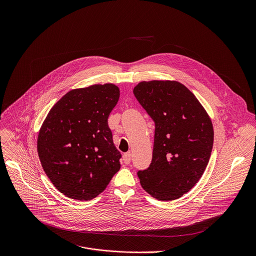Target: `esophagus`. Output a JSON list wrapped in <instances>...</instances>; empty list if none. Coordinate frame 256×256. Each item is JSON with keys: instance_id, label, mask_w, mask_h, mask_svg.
I'll use <instances>...</instances> for the list:
<instances>
[{"instance_id": "obj_1", "label": "esophagus", "mask_w": 256, "mask_h": 256, "mask_svg": "<svg viewBox=\"0 0 256 256\" xmlns=\"http://www.w3.org/2000/svg\"><path fill=\"white\" fill-rule=\"evenodd\" d=\"M123 162L126 164H129L131 162V154L130 152H125L123 154Z\"/></svg>"}]
</instances>
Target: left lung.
<instances>
[{"label":"left lung","instance_id":"left-lung-1","mask_svg":"<svg viewBox=\"0 0 256 256\" xmlns=\"http://www.w3.org/2000/svg\"><path fill=\"white\" fill-rule=\"evenodd\" d=\"M133 92L156 127L152 162L138 172L140 183L158 200H176L194 187L206 170L214 143L211 118L176 80L141 82Z\"/></svg>","mask_w":256,"mask_h":256}]
</instances>
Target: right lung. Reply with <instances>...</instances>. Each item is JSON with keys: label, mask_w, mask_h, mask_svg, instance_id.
<instances>
[{"label": "right lung", "mask_w": 256, "mask_h": 256, "mask_svg": "<svg viewBox=\"0 0 256 256\" xmlns=\"http://www.w3.org/2000/svg\"><path fill=\"white\" fill-rule=\"evenodd\" d=\"M119 96L113 84L74 88L47 114L38 133V156L50 182L65 196L92 200L120 170L121 154L108 122Z\"/></svg>", "instance_id": "right-lung-1"}]
</instances>
